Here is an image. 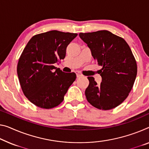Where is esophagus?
<instances>
[{
    "instance_id": "obj_1",
    "label": "esophagus",
    "mask_w": 149,
    "mask_h": 149,
    "mask_svg": "<svg viewBox=\"0 0 149 149\" xmlns=\"http://www.w3.org/2000/svg\"><path fill=\"white\" fill-rule=\"evenodd\" d=\"M76 74H77V78H79V77H82V74L80 72H76Z\"/></svg>"
}]
</instances>
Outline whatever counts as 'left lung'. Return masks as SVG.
<instances>
[{"mask_svg": "<svg viewBox=\"0 0 149 149\" xmlns=\"http://www.w3.org/2000/svg\"><path fill=\"white\" fill-rule=\"evenodd\" d=\"M79 36L102 67L99 70L100 84H97L94 77H88L86 99L98 109L115 108L128 97L137 74L136 62L129 45L123 38L105 30L80 33Z\"/></svg>", "mask_w": 149, "mask_h": 149, "instance_id": "left-lung-1", "label": "left lung"}]
</instances>
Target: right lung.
<instances>
[{
  "mask_svg": "<svg viewBox=\"0 0 149 149\" xmlns=\"http://www.w3.org/2000/svg\"><path fill=\"white\" fill-rule=\"evenodd\" d=\"M76 33L51 31L33 36L20 55L17 74L21 88L32 103L40 108H54L76 79L74 72H64L54 66L64 59Z\"/></svg>",
  "mask_w": 149,
  "mask_h": 149,
  "instance_id": "right-lung-1",
  "label": "right lung"
}]
</instances>
